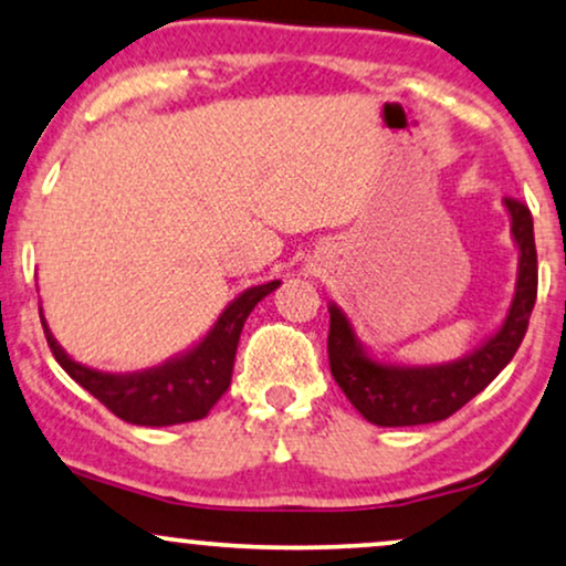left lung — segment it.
Listing matches in <instances>:
<instances>
[{"label": "left lung", "mask_w": 566, "mask_h": 566, "mask_svg": "<svg viewBox=\"0 0 566 566\" xmlns=\"http://www.w3.org/2000/svg\"><path fill=\"white\" fill-rule=\"evenodd\" d=\"M504 207L512 222V239L520 251L514 296L499 331L464 357L443 365H401V361L378 359L361 344L346 312L336 302L327 304L331 373L346 399L367 422L380 428L441 422L475 399L517 354L538 294V254H535L530 209L517 199H504Z\"/></svg>", "instance_id": "1"}]
</instances>
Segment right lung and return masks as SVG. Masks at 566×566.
Returning a JSON list of instances; mask_svg holds the SVG:
<instances>
[{
  "mask_svg": "<svg viewBox=\"0 0 566 566\" xmlns=\"http://www.w3.org/2000/svg\"><path fill=\"white\" fill-rule=\"evenodd\" d=\"M277 285L281 281L251 285L220 312L205 338L176 357L165 359L163 365L136 369V373H104V369L81 365L52 336L44 312H41V325L60 367L115 417L130 424H142V428H167V424L201 420L220 401L233 378L235 348H239L243 323L251 310Z\"/></svg>",
  "mask_w": 566,
  "mask_h": 566,
  "instance_id": "add662e5",
  "label": "right lung"
}]
</instances>
